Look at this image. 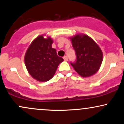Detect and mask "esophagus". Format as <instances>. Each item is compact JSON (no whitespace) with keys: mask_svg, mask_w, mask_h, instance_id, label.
Listing matches in <instances>:
<instances>
[{"mask_svg":"<svg viewBox=\"0 0 124 124\" xmlns=\"http://www.w3.org/2000/svg\"><path fill=\"white\" fill-rule=\"evenodd\" d=\"M63 58L64 61H68V57L67 56H64Z\"/></svg>","mask_w":124,"mask_h":124,"instance_id":"obj_1","label":"esophagus"}]
</instances>
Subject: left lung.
<instances>
[{
  "instance_id": "1",
  "label": "left lung",
  "mask_w": 124,
  "mask_h": 124,
  "mask_svg": "<svg viewBox=\"0 0 124 124\" xmlns=\"http://www.w3.org/2000/svg\"><path fill=\"white\" fill-rule=\"evenodd\" d=\"M76 60L70 62L80 76L88 77L99 70L103 61V53L97 44L86 35H77L71 38Z\"/></svg>"
}]
</instances>
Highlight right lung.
I'll return each instance as SVG.
<instances>
[{
	"label": "right lung",
	"instance_id": "obj_1",
	"mask_svg": "<svg viewBox=\"0 0 124 124\" xmlns=\"http://www.w3.org/2000/svg\"><path fill=\"white\" fill-rule=\"evenodd\" d=\"M51 38L38 37L32 41L25 55V63L31 76L37 80H49L63 59L52 48Z\"/></svg>",
	"mask_w": 124,
	"mask_h": 124
}]
</instances>
